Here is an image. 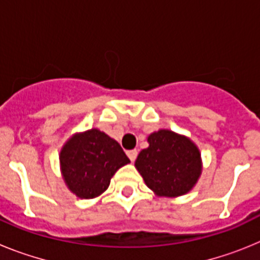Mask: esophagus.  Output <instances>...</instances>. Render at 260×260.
Wrapping results in <instances>:
<instances>
[{
	"instance_id": "esophagus-1",
	"label": "esophagus",
	"mask_w": 260,
	"mask_h": 260,
	"mask_svg": "<svg viewBox=\"0 0 260 260\" xmlns=\"http://www.w3.org/2000/svg\"><path fill=\"white\" fill-rule=\"evenodd\" d=\"M126 155L128 156V158H130V160H132V161H134L135 158H137V156H138V151H137V150L127 151V152H126Z\"/></svg>"
}]
</instances>
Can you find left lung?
<instances>
[{"mask_svg": "<svg viewBox=\"0 0 260 260\" xmlns=\"http://www.w3.org/2000/svg\"><path fill=\"white\" fill-rule=\"evenodd\" d=\"M148 147L135 160V168L157 197L177 198L192 190L202 174L201 151L186 135L160 128L147 138Z\"/></svg>", "mask_w": 260, "mask_h": 260, "instance_id": "left-lung-1", "label": "left lung"}]
</instances>
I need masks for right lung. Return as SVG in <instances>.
Listing matches in <instances>:
<instances>
[{
  "instance_id": "add662e5",
  "label": "right lung",
  "mask_w": 260,
  "mask_h": 260,
  "mask_svg": "<svg viewBox=\"0 0 260 260\" xmlns=\"http://www.w3.org/2000/svg\"><path fill=\"white\" fill-rule=\"evenodd\" d=\"M128 162L118 142L96 127L73 134L59 151L63 182L80 199L100 197L114 173Z\"/></svg>"
}]
</instances>
